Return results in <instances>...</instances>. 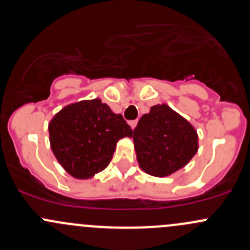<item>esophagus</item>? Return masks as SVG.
Returning <instances> with one entry per match:
<instances>
[{
    "mask_svg": "<svg viewBox=\"0 0 250 250\" xmlns=\"http://www.w3.org/2000/svg\"><path fill=\"white\" fill-rule=\"evenodd\" d=\"M136 123H138V121H129V125L130 127H132V129H134V128H135V125H136Z\"/></svg>",
    "mask_w": 250,
    "mask_h": 250,
    "instance_id": "34e87169",
    "label": "esophagus"
}]
</instances>
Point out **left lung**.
I'll return each instance as SVG.
<instances>
[{"instance_id":"8db88e82","label":"left lung","mask_w":250,"mask_h":250,"mask_svg":"<svg viewBox=\"0 0 250 250\" xmlns=\"http://www.w3.org/2000/svg\"><path fill=\"white\" fill-rule=\"evenodd\" d=\"M133 140L140 167L156 177L182 169L199 148L195 128L167 104L154 105L143 115Z\"/></svg>"}]
</instances>
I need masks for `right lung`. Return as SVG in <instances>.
<instances>
[{"label": "right lung", "mask_w": 250, "mask_h": 250, "mask_svg": "<svg viewBox=\"0 0 250 250\" xmlns=\"http://www.w3.org/2000/svg\"><path fill=\"white\" fill-rule=\"evenodd\" d=\"M50 146L73 177L86 180L103 171L120 139L133 136L122 115L111 111L101 99L64 106L49 123Z\"/></svg>", "instance_id": "add662e5"}]
</instances>
